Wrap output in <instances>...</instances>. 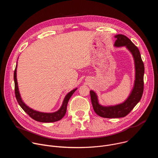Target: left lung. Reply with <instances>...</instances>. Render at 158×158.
Here are the masks:
<instances>
[{"label":"left lung","mask_w":158,"mask_h":158,"mask_svg":"<svg viewBox=\"0 0 158 158\" xmlns=\"http://www.w3.org/2000/svg\"><path fill=\"white\" fill-rule=\"evenodd\" d=\"M114 44L116 48L126 47L131 53L135 66V80L132 91L127 98L122 103L114 106H102L99 104L98 96L94 91H90L91 102L96 113L102 118H119L127 116L141 100L144 90V66L138 48L126 36L118 34Z\"/></svg>","instance_id":"left-lung-1"}]
</instances>
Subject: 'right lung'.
<instances>
[{
    "label": "right lung",
    "mask_w": 158,
    "mask_h": 158,
    "mask_svg": "<svg viewBox=\"0 0 158 158\" xmlns=\"http://www.w3.org/2000/svg\"><path fill=\"white\" fill-rule=\"evenodd\" d=\"M17 62L16 64L15 69L14 71V83H15V98L17 99V101L20 105V106L22 107L26 113L33 119L41 122V123H53L57 121L60 120L65 114L66 110H67V105L68 103V101L71 97L73 96L74 93L76 91L77 88H76L73 89V91H70L69 93H67L66 96H65L62 104L60 109L54 112H39L35 110H34L27 106L24 101H22L18 87V83L17 80Z\"/></svg>",
    "instance_id": "obj_1"
}]
</instances>
